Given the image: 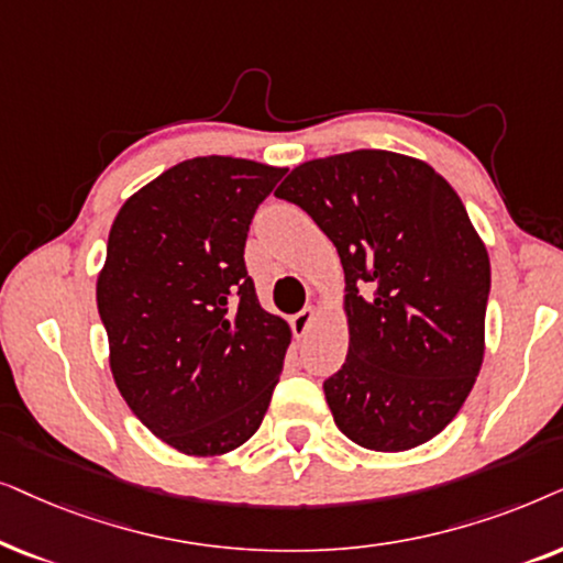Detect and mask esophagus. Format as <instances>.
I'll use <instances>...</instances> for the list:
<instances>
[{
  "mask_svg": "<svg viewBox=\"0 0 563 563\" xmlns=\"http://www.w3.org/2000/svg\"><path fill=\"white\" fill-rule=\"evenodd\" d=\"M313 319H317V311H313L311 306H306V309L298 311L296 317L290 319V327H294V334H296V336H303V334L311 329Z\"/></svg>",
  "mask_w": 563,
  "mask_h": 563,
  "instance_id": "obj_1",
  "label": "esophagus"
}]
</instances>
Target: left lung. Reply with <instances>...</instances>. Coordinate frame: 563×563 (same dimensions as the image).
Wrapping results in <instances>:
<instances>
[{
	"instance_id": "obj_1",
	"label": "left lung",
	"mask_w": 563,
	"mask_h": 563,
	"mask_svg": "<svg viewBox=\"0 0 563 563\" xmlns=\"http://www.w3.org/2000/svg\"><path fill=\"white\" fill-rule=\"evenodd\" d=\"M332 239L344 267L350 350L324 380L352 443L409 451L443 432L484 360L492 269L451 185L380 148L306 162L275 190Z\"/></svg>"
}]
</instances>
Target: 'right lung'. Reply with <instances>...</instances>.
I'll return each instance as SVG.
<instances>
[{
    "label": "right lung",
    "instance_id": "obj_1",
    "mask_svg": "<svg viewBox=\"0 0 563 563\" xmlns=\"http://www.w3.org/2000/svg\"><path fill=\"white\" fill-rule=\"evenodd\" d=\"M286 172L195 156L131 195L112 221L97 277L112 378L179 453L244 445L273 399L290 329L260 306L244 244Z\"/></svg>",
    "mask_w": 563,
    "mask_h": 563
}]
</instances>
